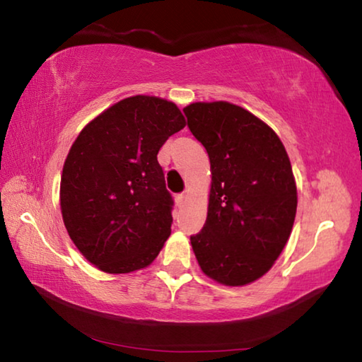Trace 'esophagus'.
<instances>
[{"mask_svg":"<svg viewBox=\"0 0 362 362\" xmlns=\"http://www.w3.org/2000/svg\"><path fill=\"white\" fill-rule=\"evenodd\" d=\"M175 201H177V204H179V206H182L183 203H185V194H183V193H180V194H177V196H175Z\"/></svg>","mask_w":362,"mask_h":362,"instance_id":"1","label":"esophagus"}]
</instances>
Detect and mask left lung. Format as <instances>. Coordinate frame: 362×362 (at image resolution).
Listing matches in <instances>:
<instances>
[{"label": "left lung", "mask_w": 362, "mask_h": 362, "mask_svg": "<svg viewBox=\"0 0 362 362\" xmlns=\"http://www.w3.org/2000/svg\"><path fill=\"white\" fill-rule=\"evenodd\" d=\"M211 161L207 218L189 238L204 274L225 286L262 278L283 252L297 212V187L272 127L230 102L183 108Z\"/></svg>", "instance_id": "obj_1"}]
</instances>
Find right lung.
<instances>
[{"label":"right lung","mask_w":362,"mask_h":362,"mask_svg":"<svg viewBox=\"0 0 362 362\" xmlns=\"http://www.w3.org/2000/svg\"><path fill=\"white\" fill-rule=\"evenodd\" d=\"M175 103L134 95L79 132L60 179V211L71 241L105 273L148 267L170 235L173 196L158 151L185 127Z\"/></svg>","instance_id":"1"}]
</instances>
